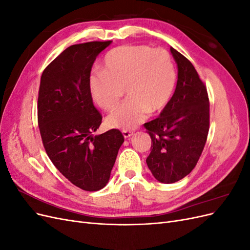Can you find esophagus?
Listing matches in <instances>:
<instances>
[{"label": "esophagus", "mask_w": 250, "mask_h": 250, "mask_svg": "<svg viewBox=\"0 0 250 250\" xmlns=\"http://www.w3.org/2000/svg\"><path fill=\"white\" fill-rule=\"evenodd\" d=\"M122 133H123L125 139H128V138H130L131 135L133 134V131H131V130H123Z\"/></svg>", "instance_id": "1"}]
</instances>
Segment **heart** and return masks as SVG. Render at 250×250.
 <instances>
[{"mask_svg": "<svg viewBox=\"0 0 250 250\" xmlns=\"http://www.w3.org/2000/svg\"><path fill=\"white\" fill-rule=\"evenodd\" d=\"M177 74L170 53L144 44H126L108 52L103 70L89 76L94 101L104 110L116 106L124 95L127 99L106 118L111 128L129 130L141 124L149 112L163 110L175 89Z\"/></svg>", "mask_w": 250, "mask_h": 250, "instance_id": "heart-1", "label": "heart"}]
</instances>
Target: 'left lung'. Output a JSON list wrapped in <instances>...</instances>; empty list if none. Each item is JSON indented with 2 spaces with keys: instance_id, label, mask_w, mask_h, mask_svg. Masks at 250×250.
Here are the masks:
<instances>
[{
  "instance_id": "8db88e82",
  "label": "left lung",
  "mask_w": 250,
  "mask_h": 250,
  "mask_svg": "<svg viewBox=\"0 0 250 250\" xmlns=\"http://www.w3.org/2000/svg\"><path fill=\"white\" fill-rule=\"evenodd\" d=\"M178 66L175 92L158 118L144 124L151 138L146 163L156 180L173 184L195 168L209 129L207 86L192 62L170 48Z\"/></svg>"
}]
</instances>
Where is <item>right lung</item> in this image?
<instances>
[{
  "instance_id": "1",
  "label": "right lung",
  "mask_w": 250,
  "mask_h": 250,
  "mask_svg": "<svg viewBox=\"0 0 250 250\" xmlns=\"http://www.w3.org/2000/svg\"><path fill=\"white\" fill-rule=\"evenodd\" d=\"M110 43L66 48L43 70L37 99V121L49 158L67 180L88 192L106 186L124 142L118 129L92 135L102 116L93 103L88 79L96 57Z\"/></svg>"
}]
</instances>
